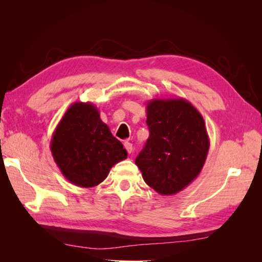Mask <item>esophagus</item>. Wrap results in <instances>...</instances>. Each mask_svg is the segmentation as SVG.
Instances as JSON below:
<instances>
[{
    "label": "esophagus",
    "instance_id": "esophagus-1",
    "mask_svg": "<svg viewBox=\"0 0 262 262\" xmlns=\"http://www.w3.org/2000/svg\"><path fill=\"white\" fill-rule=\"evenodd\" d=\"M123 146H124V148L126 149V152H128L129 154H131L132 153V144L130 143V142H124L123 143Z\"/></svg>",
    "mask_w": 262,
    "mask_h": 262
}]
</instances>
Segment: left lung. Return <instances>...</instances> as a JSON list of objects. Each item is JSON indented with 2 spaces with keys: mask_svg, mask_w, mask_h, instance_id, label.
Instances as JSON below:
<instances>
[{
  "mask_svg": "<svg viewBox=\"0 0 262 262\" xmlns=\"http://www.w3.org/2000/svg\"><path fill=\"white\" fill-rule=\"evenodd\" d=\"M149 138L136 164L146 184L163 195L176 194L198 177L210 140L203 117L184 98H155L146 104Z\"/></svg>",
  "mask_w": 262,
  "mask_h": 262,
  "instance_id": "obj_1",
  "label": "left lung"
}]
</instances>
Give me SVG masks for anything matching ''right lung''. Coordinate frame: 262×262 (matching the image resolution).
Segmentation results:
<instances>
[{
    "label": "right lung",
    "instance_id": "add662e5",
    "mask_svg": "<svg viewBox=\"0 0 262 262\" xmlns=\"http://www.w3.org/2000/svg\"><path fill=\"white\" fill-rule=\"evenodd\" d=\"M50 149L62 175L75 186L90 188L104 181L113 166L128 153L92 102L70 106L55 128Z\"/></svg>",
    "mask_w": 262,
    "mask_h": 262
}]
</instances>
